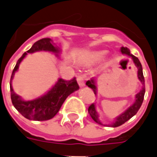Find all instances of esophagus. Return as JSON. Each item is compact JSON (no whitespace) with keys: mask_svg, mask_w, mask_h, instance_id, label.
Instances as JSON below:
<instances>
[{"mask_svg":"<svg viewBox=\"0 0 157 157\" xmlns=\"http://www.w3.org/2000/svg\"><path fill=\"white\" fill-rule=\"evenodd\" d=\"M77 82L80 86H85V81H84V77L82 75H79L77 77Z\"/></svg>","mask_w":157,"mask_h":157,"instance_id":"1","label":"esophagus"}]
</instances>
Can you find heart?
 I'll use <instances>...</instances> for the list:
<instances>
[{
	"label": "heart",
	"instance_id": "b5f03b06",
	"mask_svg": "<svg viewBox=\"0 0 157 157\" xmlns=\"http://www.w3.org/2000/svg\"><path fill=\"white\" fill-rule=\"evenodd\" d=\"M102 55V52H98V53H90L86 55V59L89 62H94L100 59V57Z\"/></svg>",
	"mask_w": 157,
	"mask_h": 157
}]
</instances>
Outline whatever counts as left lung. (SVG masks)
I'll list each match as a JSON object with an SVG mask.
<instances>
[{"label":"left lung","instance_id":"1","mask_svg":"<svg viewBox=\"0 0 157 157\" xmlns=\"http://www.w3.org/2000/svg\"><path fill=\"white\" fill-rule=\"evenodd\" d=\"M121 52L122 54L128 55V56H130L132 58L133 61L135 63V65H136V67L138 68V78L139 80L141 82L142 84H143V87H142V89L140 90V92H139V93H137L136 96H135V102H134V104L130 106L124 113H123L122 114H120L118 117H117V118H115V120L113 122V123H111L110 124H108V126H111V127H113V128H114V127H118V126H120V125H122L123 124H124L125 122L128 121V119H130L133 116L135 115V114L137 113L140 108L141 107V104L142 102H143V100H144V96H145V86H144V85H145V78H144L143 71H142V65L141 64H140V60H139V59L137 58V57H135V55H131L129 49H128V48H126V47H122ZM86 85L93 90L95 95L97 94V86H96L94 79L92 78V80L87 81L86 83ZM88 113L89 114H90V116L92 117V119H93L96 123H98V124L102 125V123H101L100 120L98 119V113H97L95 104H94V103H92V104H91V105L89 106Z\"/></svg>","mask_w":157,"mask_h":157}]
</instances>
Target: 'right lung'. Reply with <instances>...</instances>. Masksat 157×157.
Returning <instances> with one entry per match:
<instances>
[{"label": "right lung", "instance_id": "1", "mask_svg": "<svg viewBox=\"0 0 157 157\" xmlns=\"http://www.w3.org/2000/svg\"><path fill=\"white\" fill-rule=\"evenodd\" d=\"M41 50L55 53L57 56H59L60 52V49L58 47L53 45L51 39L45 38L35 42L32 48L25 52L17 60L13 69L10 81L11 98L13 106L23 117L34 121H44L54 118L61 108L66 98L72 92L79 89V86L75 77L70 81H65L64 79L59 78L55 85L45 95L42 96L39 98L31 101H24L21 98L20 96L16 94L12 89V80L13 79L15 72L18 70L20 63L27 54Z\"/></svg>", "mask_w": 157, "mask_h": 157}]
</instances>
